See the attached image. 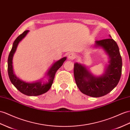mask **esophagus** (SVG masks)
<instances>
[{"instance_id": "34e87169", "label": "esophagus", "mask_w": 130, "mask_h": 130, "mask_svg": "<svg viewBox=\"0 0 130 130\" xmlns=\"http://www.w3.org/2000/svg\"><path fill=\"white\" fill-rule=\"evenodd\" d=\"M76 56V54H75V53H70V54H69L68 58L70 60H74V59H75Z\"/></svg>"}]
</instances>
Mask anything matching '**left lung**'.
<instances>
[{"label":"left lung","instance_id":"1","mask_svg":"<svg viewBox=\"0 0 130 130\" xmlns=\"http://www.w3.org/2000/svg\"><path fill=\"white\" fill-rule=\"evenodd\" d=\"M111 38L95 41L94 46L103 49L108 55L109 64L100 76L92 74L80 63L74 64V77L80 91L92 97H100L110 92L120 81L122 71V59L117 43Z\"/></svg>","mask_w":130,"mask_h":130}]
</instances>
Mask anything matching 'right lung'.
<instances>
[{
  "label": "right lung",
  "mask_w": 130,
  "mask_h": 130,
  "mask_svg": "<svg viewBox=\"0 0 130 130\" xmlns=\"http://www.w3.org/2000/svg\"><path fill=\"white\" fill-rule=\"evenodd\" d=\"M29 31V30L24 31L16 38L13 43L8 60V71L10 80L20 92L26 95L37 96L45 93L51 88L56 71L62 65L66 60V57H64L55 61L50 67L44 76V78L46 77L47 81L44 80L43 78L35 82H27L20 79L15 75L13 70L12 59L19 43L25 37Z\"/></svg>",
  "instance_id": "1"
}]
</instances>
